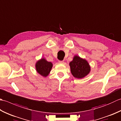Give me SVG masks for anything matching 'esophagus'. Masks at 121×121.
Returning a JSON list of instances; mask_svg holds the SVG:
<instances>
[{
  "instance_id": "34e87169",
  "label": "esophagus",
  "mask_w": 121,
  "mask_h": 121,
  "mask_svg": "<svg viewBox=\"0 0 121 121\" xmlns=\"http://www.w3.org/2000/svg\"><path fill=\"white\" fill-rule=\"evenodd\" d=\"M59 63H64V62H64V61L63 60H62V61H59Z\"/></svg>"
}]
</instances>
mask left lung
<instances>
[{"label":"left lung","mask_w":121,"mask_h":121,"mask_svg":"<svg viewBox=\"0 0 121 121\" xmlns=\"http://www.w3.org/2000/svg\"><path fill=\"white\" fill-rule=\"evenodd\" d=\"M71 73L74 78H82L86 76L91 71V67L87 61L78 56H74L70 64Z\"/></svg>","instance_id":"obj_1"}]
</instances>
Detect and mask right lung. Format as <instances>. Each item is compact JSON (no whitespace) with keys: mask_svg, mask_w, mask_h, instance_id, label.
I'll use <instances>...</instances> for the list:
<instances>
[{"mask_svg":"<svg viewBox=\"0 0 121 121\" xmlns=\"http://www.w3.org/2000/svg\"><path fill=\"white\" fill-rule=\"evenodd\" d=\"M52 67V64L48 62L44 58L38 61L36 64V69L37 72L44 77L47 76L50 73Z\"/></svg>","mask_w":121,"mask_h":121,"instance_id":"1","label":"right lung"}]
</instances>
